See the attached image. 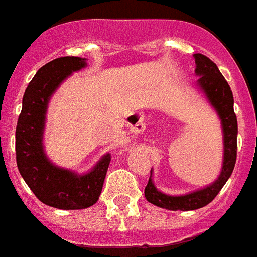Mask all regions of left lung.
I'll return each mask as SVG.
<instances>
[{
  "label": "left lung",
  "mask_w": 257,
  "mask_h": 257,
  "mask_svg": "<svg viewBox=\"0 0 257 257\" xmlns=\"http://www.w3.org/2000/svg\"><path fill=\"white\" fill-rule=\"evenodd\" d=\"M195 59V72L201 78L198 80L199 87L204 91L208 101L218 112L219 118L222 121L223 140H224V157H223L222 173L215 182L202 190L194 191L187 195L172 197L158 191L149 177L148 185L145 187V198L148 202L156 204L158 207L168 208V210H181L190 211L197 208L204 207L206 204L214 199L219 191L224 186L227 179L232 174L236 162L237 150V120L233 112V96L230 85L216 67V64L210 58L203 54H194ZM152 173V172H150Z\"/></svg>",
  "instance_id": "obj_1"
}]
</instances>
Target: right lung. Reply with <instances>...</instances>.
<instances>
[{
	"mask_svg": "<svg viewBox=\"0 0 257 257\" xmlns=\"http://www.w3.org/2000/svg\"><path fill=\"white\" fill-rule=\"evenodd\" d=\"M85 59L62 56L46 63L29 83L16 128L17 166L27 186L42 203L60 210H81L97 202L110 162L105 154L84 176L56 168L47 160L42 136L50 96L74 71L85 67Z\"/></svg>",
	"mask_w": 257,
	"mask_h": 257,
	"instance_id": "1",
	"label": "right lung"
}]
</instances>
